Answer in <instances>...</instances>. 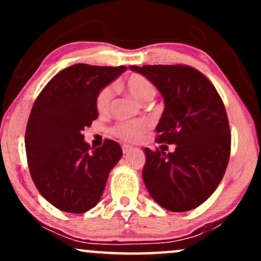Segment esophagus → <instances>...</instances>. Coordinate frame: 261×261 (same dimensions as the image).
<instances>
[{"instance_id":"34e87169","label":"esophagus","mask_w":261,"mask_h":261,"mask_svg":"<svg viewBox=\"0 0 261 261\" xmlns=\"http://www.w3.org/2000/svg\"><path fill=\"white\" fill-rule=\"evenodd\" d=\"M131 149H133V147H131V146L122 145V152H124V153H128V152H130Z\"/></svg>"}]
</instances>
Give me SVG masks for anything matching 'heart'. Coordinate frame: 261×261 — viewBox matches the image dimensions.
<instances>
[{"label":"heart","mask_w":261,"mask_h":261,"mask_svg":"<svg viewBox=\"0 0 261 261\" xmlns=\"http://www.w3.org/2000/svg\"><path fill=\"white\" fill-rule=\"evenodd\" d=\"M122 89L127 93L130 97L139 103H148L157 94V89L153 83L145 76L139 73H134L128 76L124 82L120 85ZM114 98L113 86H106L98 93L97 99H95V107L100 114H107L112 108ZM147 130V124L145 121H120L113 127L112 133L114 136L126 142H136L139 141L142 135Z\"/></svg>","instance_id":"b5f03b06"}]
</instances>
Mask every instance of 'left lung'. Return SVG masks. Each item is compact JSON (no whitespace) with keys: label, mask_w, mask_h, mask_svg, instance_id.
Listing matches in <instances>:
<instances>
[{"label":"left lung","mask_w":261,"mask_h":261,"mask_svg":"<svg viewBox=\"0 0 261 261\" xmlns=\"http://www.w3.org/2000/svg\"><path fill=\"white\" fill-rule=\"evenodd\" d=\"M130 70L151 81L163 97L155 141L175 145L169 153L145 148L142 178L149 195L168 211L195 208L216 190L229 161L223 101L207 77L190 66L145 65Z\"/></svg>","instance_id":"left-lung-1"}]
</instances>
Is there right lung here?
Wrapping results in <instances>:
<instances>
[{"label": "right lung", "instance_id": "right-lung-1", "mask_svg": "<svg viewBox=\"0 0 261 261\" xmlns=\"http://www.w3.org/2000/svg\"><path fill=\"white\" fill-rule=\"evenodd\" d=\"M125 70L76 64L55 74L35 99L25 130L27 160L39 193L61 211L94 207L121 158L118 142L106 140L91 149L82 133L98 118V93Z\"/></svg>", "mask_w": 261, "mask_h": 261}]
</instances>
